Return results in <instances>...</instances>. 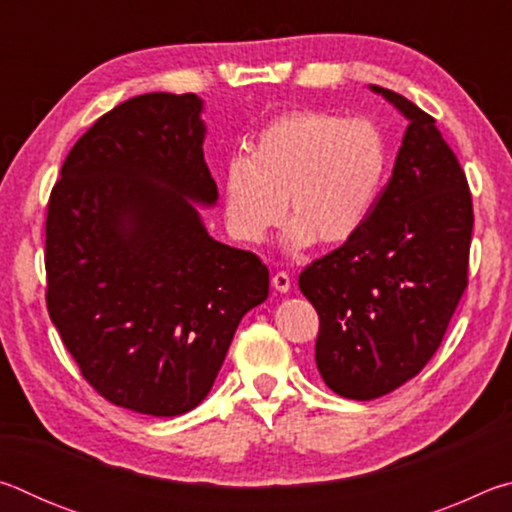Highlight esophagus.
<instances>
[{"label":"esophagus","mask_w":512,"mask_h":512,"mask_svg":"<svg viewBox=\"0 0 512 512\" xmlns=\"http://www.w3.org/2000/svg\"><path fill=\"white\" fill-rule=\"evenodd\" d=\"M271 282H273L275 291H280V293H289V289H291V275L284 273V271L275 273V275L271 277Z\"/></svg>","instance_id":"34e87169"}]
</instances>
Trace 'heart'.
Instances as JSON below:
<instances>
[{
  "instance_id": "obj_1",
  "label": "heart",
  "mask_w": 512,
  "mask_h": 512,
  "mask_svg": "<svg viewBox=\"0 0 512 512\" xmlns=\"http://www.w3.org/2000/svg\"><path fill=\"white\" fill-rule=\"evenodd\" d=\"M391 151L366 117L291 110L264 124L250 153L223 169L225 216L232 235L262 244L289 214L282 246L300 253L320 239L339 246L359 235L384 194Z\"/></svg>"
}]
</instances>
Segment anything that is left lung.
<instances>
[{
  "label": "left lung",
  "instance_id": "1",
  "mask_svg": "<svg viewBox=\"0 0 512 512\" xmlns=\"http://www.w3.org/2000/svg\"><path fill=\"white\" fill-rule=\"evenodd\" d=\"M409 121L393 176L357 237L311 262L300 291L316 307V366L348 400H375L418 375L467 287L472 196L436 119L370 85Z\"/></svg>",
  "mask_w": 512,
  "mask_h": 512
}]
</instances>
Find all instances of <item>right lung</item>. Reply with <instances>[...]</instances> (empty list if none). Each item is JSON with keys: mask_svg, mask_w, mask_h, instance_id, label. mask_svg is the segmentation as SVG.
<instances>
[{"mask_svg": "<svg viewBox=\"0 0 512 512\" xmlns=\"http://www.w3.org/2000/svg\"><path fill=\"white\" fill-rule=\"evenodd\" d=\"M203 99L149 92L106 112L60 169L47 207V309L108 402L173 418L210 393L232 336L268 298V268L207 235L219 189Z\"/></svg>", "mask_w": 512, "mask_h": 512, "instance_id": "obj_1", "label": "right lung"}]
</instances>
